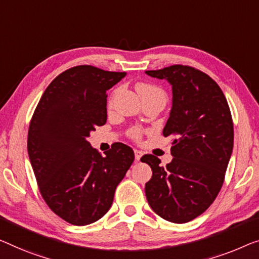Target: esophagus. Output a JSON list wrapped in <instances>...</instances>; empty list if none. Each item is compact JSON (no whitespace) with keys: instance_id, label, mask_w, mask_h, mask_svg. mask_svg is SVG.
<instances>
[{"instance_id":"obj_1","label":"esophagus","mask_w":259,"mask_h":259,"mask_svg":"<svg viewBox=\"0 0 259 259\" xmlns=\"http://www.w3.org/2000/svg\"><path fill=\"white\" fill-rule=\"evenodd\" d=\"M141 157H142V152L138 151V150H135V158H136L137 161H140Z\"/></svg>"}]
</instances>
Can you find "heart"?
I'll use <instances>...</instances> for the list:
<instances>
[{
  "label": "heart",
  "instance_id": "obj_1",
  "mask_svg": "<svg viewBox=\"0 0 259 259\" xmlns=\"http://www.w3.org/2000/svg\"><path fill=\"white\" fill-rule=\"evenodd\" d=\"M136 90L140 94L141 98L143 96H161L164 98V93L159 88L153 86V84H149V83H138L136 86ZM130 135L134 138H138L141 135L140 129H133L130 131Z\"/></svg>",
  "mask_w": 259,
  "mask_h": 259
}]
</instances>
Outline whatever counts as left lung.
I'll use <instances>...</instances> for the list:
<instances>
[{"label": "left lung", "instance_id": "1", "mask_svg": "<svg viewBox=\"0 0 259 259\" xmlns=\"http://www.w3.org/2000/svg\"><path fill=\"white\" fill-rule=\"evenodd\" d=\"M145 73L171 84L172 107L163 135L176 138L173 159L165 167L158 157H142L152 169L145 195L160 218L186 223L201 215L222 187L234 146L230 109L219 84L201 71L173 65Z\"/></svg>", "mask_w": 259, "mask_h": 259}]
</instances>
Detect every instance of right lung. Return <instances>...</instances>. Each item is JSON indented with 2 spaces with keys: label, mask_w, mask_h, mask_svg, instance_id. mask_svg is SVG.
<instances>
[{
  "label": "right lung",
  "mask_w": 259,
  "mask_h": 259,
  "mask_svg": "<svg viewBox=\"0 0 259 259\" xmlns=\"http://www.w3.org/2000/svg\"><path fill=\"white\" fill-rule=\"evenodd\" d=\"M125 75L90 65L69 68L49 84L30 122L28 152L41 196L71 225H91L109 210L135 159L123 143L102 157L87 141L107 122V91Z\"/></svg>",
  "instance_id": "obj_1"
}]
</instances>
